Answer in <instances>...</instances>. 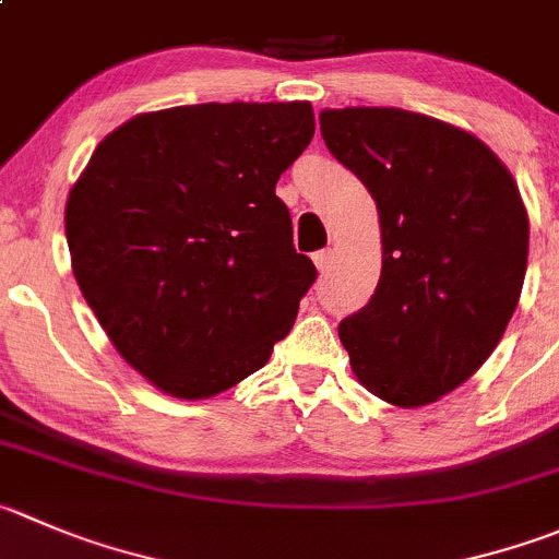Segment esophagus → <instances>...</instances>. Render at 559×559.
Here are the masks:
<instances>
[{"mask_svg": "<svg viewBox=\"0 0 559 559\" xmlns=\"http://www.w3.org/2000/svg\"><path fill=\"white\" fill-rule=\"evenodd\" d=\"M330 259H333V257H330V251H317V253H313V264H317V270L322 275L330 270Z\"/></svg>", "mask_w": 559, "mask_h": 559, "instance_id": "esophagus-1", "label": "esophagus"}]
</instances>
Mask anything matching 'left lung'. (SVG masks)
<instances>
[{"mask_svg":"<svg viewBox=\"0 0 559 559\" xmlns=\"http://www.w3.org/2000/svg\"><path fill=\"white\" fill-rule=\"evenodd\" d=\"M319 128L382 229L377 292L338 324L352 371L388 404H431L489 360L519 306L530 221L516 182L480 139L426 114L324 108Z\"/></svg>","mask_w":559,"mask_h":559,"instance_id":"1","label":"left lung"}]
</instances>
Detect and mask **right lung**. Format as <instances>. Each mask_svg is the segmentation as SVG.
<instances>
[{
    "mask_svg": "<svg viewBox=\"0 0 559 559\" xmlns=\"http://www.w3.org/2000/svg\"><path fill=\"white\" fill-rule=\"evenodd\" d=\"M311 139L306 100L164 108L111 130L70 188L81 295L164 393L235 388L295 324L317 267L292 246L275 182Z\"/></svg>",
    "mask_w": 559,
    "mask_h": 559,
    "instance_id": "add662e5",
    "label": "right lung"
}]
</instances>
